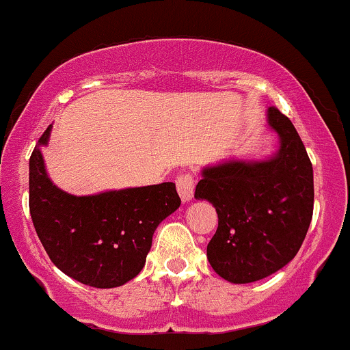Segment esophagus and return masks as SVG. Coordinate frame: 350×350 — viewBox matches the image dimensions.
<instances>
[{
    "label": "esophagus",
    "instance_id": "1",
    "mask_svg": "<svg viewBox=\"0 0 350 350\" xmlns=\"http://www.w3.org/2000/svg\"><path fill=\"white\" fill-rule=\"evenodd\" d=\"M175 183H176V190H178L180 198H182L185 203L190 202V200L193 198V188H195L193 175L190 174L178 175L176 176Z\"/></svg>",
    "mask_w": 350,
    "mask_h": 350
}]
</instances>
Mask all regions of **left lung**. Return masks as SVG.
<instances>
[{"mask_svg":"<svg viewBox=\"0 0 350 350\" xmlns=\"http://www.w3.org/2000/svg\"><path fill=\"white\" fill-rule=\"evenodd\" d=\"M280 148L265 160H226L205 167L195 188L218 213L206 246L211 268L234 284L260 281L299 251L314 208L312 163L291 120L269 107Z\"/></svg>","mask_w":350,"mask_h":350,"instance_id":"obj_1","label":"left lung"}]
</instances>
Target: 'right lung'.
<instances>
[{"label":"right lung","instance_id":"right-lung-1","mask_svg":"<svg viewBox=\"0 0 350 350\" xmlns=\"http://www.w3.org/2000/svg\"><path fill=\"white\" fill-rule=\"evenodd\" d=\"M29 159V213L51 261L92 288H117L133 280L147 260L157 226L178 210L175 183L76 196L51 182L41 147Z\"/></svg>","mask_w":350,"mask_h":350}]
</instances>
